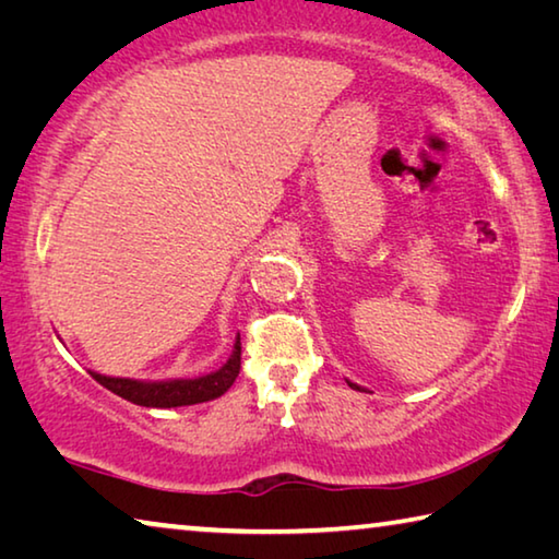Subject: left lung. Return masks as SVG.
I'll list each match as a JSON object with an SVG mask.
<instances>
[{"label":"left lung","instance_id":"left-lung-1","mask_svg":"<svg viewBox=\"0 0 559 559\" xmlns=\"http://www.w3.org/2000/svg\"><path fill=\"white\" fill-rule=\"evenodd\" d=\"M347 384H349V386H353V390H359V386H357V384H353V382H347Z\"/></svg>","mask_w":559,"mask_h":559}]
</instances>
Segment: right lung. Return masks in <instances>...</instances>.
I'll return each instance as SVG.
<instances>
[{"label":"right lung","instance_id":"obj_1","mask_svg":"<svg viewBox=\"0 0 559 559\" xmlns=\"http://www.w3.org/2000/svg\"><path fill=\"white\" fill-rule=\"evenodd\" d=\"M241 370V337H236L234 353L226 359V365L219 370L197 380H167V382H140L128 380V377H106L91 372L93 380L106 386L112 394L122 396L132 404L155 406V409H169V406H189L210 402L222 396L234 384Z\"/></svg>","mask_w":559,"mask_h":559}]
</instances>
